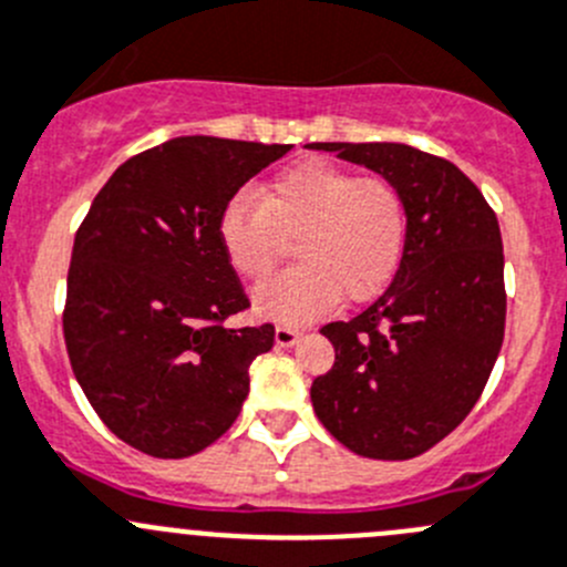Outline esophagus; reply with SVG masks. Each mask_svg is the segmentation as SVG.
I'll use <instances>...</instances> for the list:
<instances>
[{"instance_id":"esophagus-1","label":"esophagus","mask_w":567,"mask_h":567,"mask_svg":"<svg viewBox=\"0 0 567 567\" xmlns=\"http://www.w3.org/2000/svg\"><path fill=\"white\" fill-rule=\"evenodd\" d=\"M299 338H301V332L296 327H277V332H274V340H277L279 346H285V349L299 343Z\"/></svg>"}]
</instances>
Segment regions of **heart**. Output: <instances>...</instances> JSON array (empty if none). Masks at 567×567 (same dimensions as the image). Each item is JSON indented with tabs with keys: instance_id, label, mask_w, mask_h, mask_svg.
Segmentation results:
<instances>
[{
	"instance_id": "1",
	"label": "heart",
	"mask_w": 567,
	"mask_h": 567,
	"mask_svg": "<svg viewBox=\"0 0 567 567\" xmlns=\"http://www.w3.org/2000/svg\"><path fill=\"white\" fill-rule=\"evenodd\" d=\"M279 235H299V266L255 288L260 316L307 323L343 299L362 305L393 282L406 249L404 196L384 179H360L327 161H301L251 194H235L218 213V244L238 277H266Z\"/></svg>"
}]
</instances>
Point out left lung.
Wrapping results in <instances>:
<instances>
[{"mask_svg":"<svg viewBox=\"0 0 567 567\" xmlns=\"http://www.w3.org/2000/svg\"><path fill=\"white\" fill-rule=\"evenodd\" d=\"M388 179L406 205V249L390 288L321 329L332 371L310 388L334 441L360 457L410 460L457 430L504 340L496 213L454 163L406 144H310Z\"/></svg>","mask_w":567,"mask_h":567,"instance_id":"8db88e82","label":"left lung"}]
</instances>
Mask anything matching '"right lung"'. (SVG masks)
Wrapping results in <instances>:
<instances>
[{"label": "right lung", "mask_w": 567, "mask_h": 567, "mask_svg": "<svg viewBox=\"0 0 567 567\" xmlns=\"http://www.w3.org/2000/svg\"><path fill=\"white\" fill-rule=\"evenodd\" d=\"M288 152L172 137L115 168L93 199L71 251L65 349L96 415L137 452L190 457L238 417L274 327L224 323L249 299L218 244V213Z\"/></svg>", "instance_id": "obj_1"}]
</instances>
